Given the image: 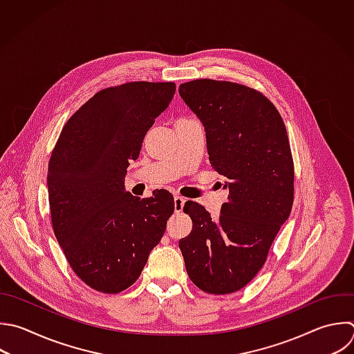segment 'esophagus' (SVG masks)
Instances as JSON below:
<instances>
[{
	"label": "esophagus",
	"instance_id": "1",
	"mask_svg": "<svg viewBox=\"0 0 354 354\" xmlns=\"http://www.w3.org/2000/svg\"><path fill=\"white\" fill-rule=\"evenodd\" d=\"M185 198H183V196H174V210L177 212V213H180L181 210H183V207H184V205H185Z\"/></svg>",
	"mask_w": 354,
	"mask_h": 354
}]
</instances>
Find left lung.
<instances>
[{
  "label": "left lung",
  "mask_w": 354,
  "mask_h": 354,
  "mask_svg": "<svg viewBox=\"0 0 354 354\" xmlns=\"http://www.w3.org/2000/svg\"><path fill=\"white\" fill-rule=\"evenodd\" d=\"M178 93L206 131L212 167L227 178L218 218L188 201L192 231L180 239L189 279L203 292L242 289L266 263L293 203V159L277 108L254 88L210 79Z\"/></svg>",
  "instance_id": "left-lung-1"
}]
</instances>
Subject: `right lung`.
Returning <instances> with one entry per match:
<instances>
[{"mask_svg": "<svg viewBox=\"0 0 354 354\" xmlns=\"http://www.w3.org/2000/svg\"><path fill=\"white\" fill-rule=\"evenodd\" d=\"M174 93L171 82L101 90L66 122L53 151V228L75 274L98 292L119 293L138 279L174 212L166 189L144 199L124 191L130 160Z\"/></svg>", "mask_w": 354, "mask_h": 354, "instance_id": "add662e5", "label": "right lung"}]
</instances>
